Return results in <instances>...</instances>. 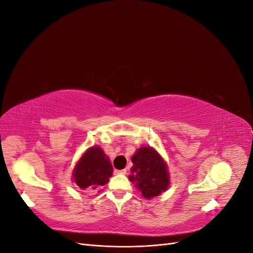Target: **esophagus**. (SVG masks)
Instances as JSON below:
<instances>
[{"label": "esophagus", "mask_w": 253, "mask_h": 253, "mask_svg": "<svg viewBox=\"0 0 253 253\" xmlns=\"http://www.w3.org/2000/svg\"><path fill=\"white\" fill-rule=\"evenodd\" d=\"M115 174H122V175H126V170L124 169V170H115L114 171Z\"/></svg>", "instance_id": "obj_1"}]
</instances>
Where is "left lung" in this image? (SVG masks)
Wrapping results in <instances>:
<instances>
[{
  "mask_svg": "<svg viewBox=\"0 0 253 253\" xmlns=\"http://www.w3.org/2000/svg\"><path fill=\"white\" fill-rule=\"evenodd\" d=\"M129 180L145 198L158 196L169 187V173L164 159L152 148L142 147L132 157Z\"/></svg>",
  "mask_w": 253,
  "mask_h": 253,
  "instance_id": "obj_1",
  "label": "left lung"
}]
</instances>
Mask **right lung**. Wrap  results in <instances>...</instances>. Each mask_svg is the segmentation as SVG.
Returning a JSON list of instances; mask_svg holds the SVG:
<instances>
[{
	"label": "right lung",
	"instance_id": "right-lung-1",
	"mask_svg": "<svg viewBox=\"0 0 253 253\" xmlns=\"http://www.w3.org/2000/svg\"><path fill=\"white\" fill-rule=\"evenodd\" d=\"M113 174L109 157L99 147L88 149L74 170V181L82 190H97L108 183Z\"/></svg>",
	"mask_w": 253,
	"mask_h": 253
}]
</instances>
